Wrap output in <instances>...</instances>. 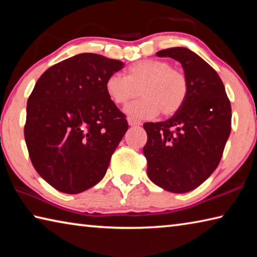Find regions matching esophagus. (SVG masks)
<instances>
[{
  "instance_id": "34e87169",
  "label": "esophagus",
  "mask_w": 257,
  "mask_h": 257,
  "mask_svg": "<svg viewBox=\"0 0 257 257\" xmlns=\"http://www.w3.org/2000/svg\"><path fill=\"white\" fill-rule=\"evenodd\" d=\"M128 123H129V125H132V127H134V125H141L142 124L141 121H138V120L134 119V118H128Z\"/></svg>"
}]
</instances>
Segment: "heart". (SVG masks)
Wrapping results in <instances>:
<instances>
[{"instance_id":"1","label":"heart","mask_w":257,"mask_h":257,"mask_svg":"<svg viewBox=\"0 0 257 257\" xmlns=\"http://www.w3.org/2000/svg\"><path fill=\"white\" fill-rule=\"evenodd\" d=\"M107 96L116 105H125L138 94L143 98L130 104L125 112L138 119L159 114L170 116L184 106L189 93V81L180 69L163 60H141L127 69L125 77L112 73L105 81Z\"/></svg>"}]
</instances>
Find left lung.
<instances>
[{"mask_svg":"<svg viewBox=\"0 0 257 257\" xmlns=\"http://www.w3.org/2000/svg\"><path fill=\"white\" fill-rule=\"evenodd\" d=\"M156 55L179 61L189 93L170 119L144 123L147 175L161 188L187 193L219 165L231 130V105L221 78L201 56L186 47H171Z\"/></svg>","mask_w":257,"mask_h":257,"instance_id":"8db88e82","label":"left lung"}]
</instances>
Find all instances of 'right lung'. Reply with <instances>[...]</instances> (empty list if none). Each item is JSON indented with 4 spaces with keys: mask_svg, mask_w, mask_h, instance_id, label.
Masks as SVG:
<instances>
[{
    "mask_svg": "<svg viewBox=\"0 0 257 257\" xmlns=\"http://www.w3.org/2000/svg\"><path fill=\"white\" fill-rule=\"evenodd\" d=\"M124 63L81 53L54 64L27 102L25 141L35 170L55 189L78 194L103 179L128 129L105 90Z\"/></svg>",
    "mask_w": 257,
    "mask_h": 257,
    "instance_id": "add662e5",
    "label": "right lung"
}]
</instances>
